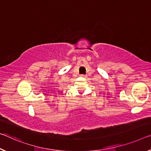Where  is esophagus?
<instances>
[{"instance_id":"34e87169","label":"esophagus","mask_w":151,"mask_h":151,"mask_svg":"<svg viewBox=\"0 0 151 151\" xmlns=\"http://www.w3.org/2000/svg\"><path fill=\"white\" fill-rule=\"evenodd\" d=\"M81 77H83V78H86V77H87V76L85 75H81Z\"/></svg>"}]
</instances>
